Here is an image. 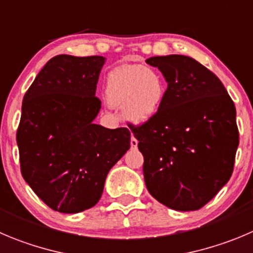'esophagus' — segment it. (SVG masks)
<instances>
[{
	"label": "esophagus",
	"instance_id": "1",
	"mask_svg": "<svg viewBox=\"0 0 253 253\" xmlns=\"http://www.w3.org/2000/svg\"><path fill=\"white\" fill-rule=\"evenodd\" d=\"M130 145H131V149L138 148V140H136L134 136H131V139H130Z\"/></svg>",
	"mask_w": 253,
	"mask_h": 253
}]
</instances>
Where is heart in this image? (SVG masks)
I'll list each match as a JSON object with an SVG mask.
<instances>
[{
  "label": "heart",
  "instance_id": "b5f03b06",
  "mask_svg": "<svg viewBox=\"0 0 253 253\" xmlns=\"http://www.w3.org/2000/svg\"><path fill=\"white\" fill-rule=\"evenodd\" d=\"M168 85L158 71L140 64H126L115 69L107 82L110 107L123 109V115L134 124L154 119L167 98Z\"/></svg>",
  "mask_w": 253,
  "mask_h": 253
}]
</instances>
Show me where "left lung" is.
<instances>
[{"mask_svg":"<svg viewBox=\"0 0 253 253\" xmlns=\"http://www.w3.org/2000/svg\"><path fill=\"white\" fill-rule=\"evenodd\" d=\"M145 62L168 83L159 114L130 128L144 156L146 189L172 210H199L232 175L236 108L220 79L195 59L169 54Z\"/></svg>","mask_w":253,"mask_h":253,"instance_id":"8db88e82","label":"left lung"}]
</instances>
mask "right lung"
<instances>
[{
	"instance_id": "1",
	"label": "right lung",
	"mask_w": 253,
	"mask_h": 253,
	"mask_svg": "<svg viewBox=\"0 0 253 253\" xmlns=\"http://www.w3.org/2000/svg\"><path fill=\"white\" fill-rule=\"evenodd\" d=\"M102 56L53 57L25 94L17 145L25 181L50 209L77 213L99 201L109 170L130 148L126 128L94 124Z\"/></svg>"
}]
</instances>
